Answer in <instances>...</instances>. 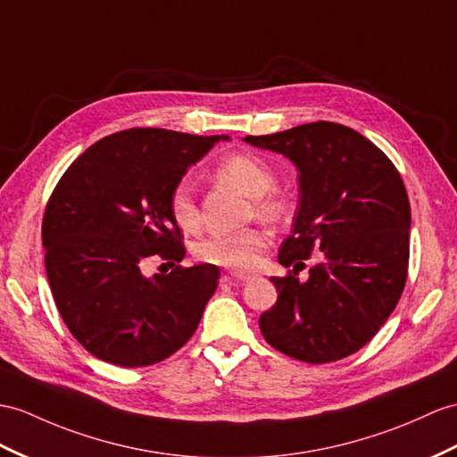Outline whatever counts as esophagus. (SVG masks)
Listing matches in <instances>:
<instances>
[{
  "mask_svg": "<svg viewBox=\"0 0 457 457\" xmlns=\"http://www.w3.org/2000/svg\"><path fill=\"white\" fill-rule=\"evenodd\" d=\"M227 279H230V281H237V283H246V281H250L252 279V273H244V271H228L227 275Z\"/></svg>",
  "mask_w": 457,
  "mask_h": 457,
  "instance_id": "34e87169",
  "label": "esophagus"
}]
</instances>
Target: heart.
Segmentation results:
<instances>
[{"mask_svg":"<svg viewBox=\"0 0 457 457\" xmlns=\"http://www.w3.org/2000/svg\"><path fill=\"white\" fill-rule=\"evenodd\" d=\"M220 180L235 184L240 192L255 197L258 213L277 219L285 213V199L273 192L275 170L265 159L253 153H235L217 166ZM170 217L182 230H194L199 225V209L194 195V184L180 180L169 197ZM270 244L265 228H248L242 232H211L194 244V255L199 262L222 267H250L260 252Z\"/></svg>","mask_w":457,"mask_h":457,"instance_id":"heart-1","label":"heart"}]
</instances>
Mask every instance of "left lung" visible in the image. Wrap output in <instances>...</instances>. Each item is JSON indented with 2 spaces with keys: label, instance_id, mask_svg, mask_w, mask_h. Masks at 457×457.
<instances>
[{
  "label": "left lung",
  "instance_id": "8db88e82",
  "mask_svg": "<svg viewBox=\"0 0 457 457\" xmlns=\"http://www.w3.org/2000/svg\"><path fill=\"white\" fill-rule=\"evenodd\" d=\"M244 141L281 153L298 169L293 235L279 250L287 277H271L279 298L260 316L273 349L321 364L349 357L394 312L409 265L411 207L394 162L347 126L314 121ZM318 249L325 260L304 284L295 275Z\"/></svg>",
  "mask_w": 457,
  "mask_h": 457
}]
</instances>
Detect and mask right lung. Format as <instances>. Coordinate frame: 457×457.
<instances>
[{"label": "right lung", "instance_id": "right-lung-1", "mask_svg": "<svg viewBox=\"0 0 457 457\" xmlns=\"http://www.w3.org/2000/svg\"><path fill=\"white\" fill-rule=\"evenodd\" d=\"M227 136L133 128L91 145L60 178L42 219L48 283L65 326L96 359L137 369L169 359L199 326L219 267L143 276L151 254L180 263L169 197Z\"/></svg>", "mask_w": 457, "mask_h": 457}]
</instances>
